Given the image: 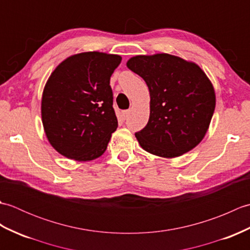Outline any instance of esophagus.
Instances as JSON below:
<instances>
[{
    "mask_svg": "<svg viewBox=\"0 0 250 250\" xmlns=\"http://www.w3.org/2000/svg\"><path fill=\"white\" fill-rule=\"evenodd\" d=\"M130 115V109H126V110H124L122 111V116L125 117V118H126Z\"/></svg>",
    "mask_w": 250,
    "mask_h": 250,
    "instance_id": "esophagus-1",
    "label": "esophagus"
}]
</instances>
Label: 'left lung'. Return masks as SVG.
I'll list each match as a JSON object with an SVG mask.
<instances>
[{"label": "left lung", "instance_id": "left-lung-1", "mask_svg": "<svg viewBox=\"0 0 250 250\" xmlns=\"http://www.w3.org/2000/svg\"><path fill=\"white\" fill-rule=\"evenodd\" d=\"M126 66L149 89V120L135 133L143 149L158 157L176 158L199 145L216 106L213 83L203 70L168 54L132 57Z\"/></svg>", "mask_w": 250, "mask_h": 250}]
</instances>
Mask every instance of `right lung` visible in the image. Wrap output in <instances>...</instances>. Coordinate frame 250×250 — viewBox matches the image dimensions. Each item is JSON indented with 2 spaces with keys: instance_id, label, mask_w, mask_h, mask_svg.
<instances>
[{
  "instance_id": "add662e5",
  "label": "right lung",
  "mask_w": 250,
  "mask_h": 250,
  "mask_svg": "<svg viewBox=\"0 0 250 250\" xmlns=\"http://www.w3.org/2000/svg\"><path fill=\"white\" fill-rule=\"evenodd\" d=\"M120 62L118 55L82 52L51 73L42 97V121L60 155L91 161L105 152L118 126L109 79Z\"/></svg>"
}]
</instances>
